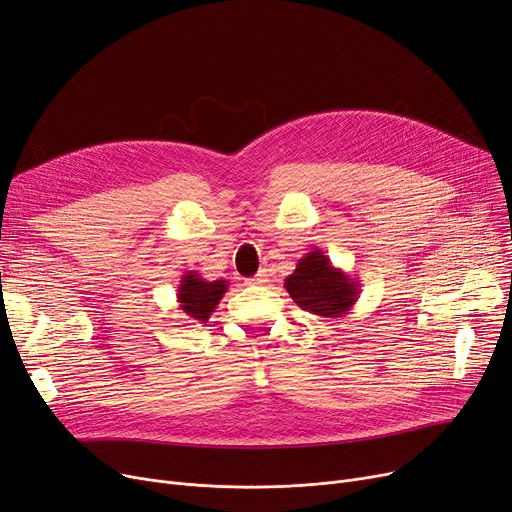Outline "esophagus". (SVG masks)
<instances>
[{"label":"esophagus","instance_id":"obj_1","mask_svg":"<svg viewBox=\"0 0 512 512\" xmlns=\"http://www.w3.org/2000/svg\"><path fill=\"white\" fill-rule=\"evenodd\" d=\"M265 282H268V274H265V270H261L259 274H255L253 278L247 280L249 286H253V284H265Z\"/></svg>","mask_w":512,"mask_h":512}]
</instances>
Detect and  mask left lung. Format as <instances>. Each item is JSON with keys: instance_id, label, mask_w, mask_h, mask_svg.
Masks as SVG:
<instances>
[{"instance_id": "8db88e82", "label": "left lung", "mask_w": 512, "mask_h": 512, "mask_svg": "<svg viewBox=\"0 0 512 512\" xmlns=\"http://www.w3.org/2000/svg\"><path fill=\"white\" fill-rule=\"evenodd\" d=\"M284 288L301 309L326 320L347 316L360 297L358 280L335 268L322 249L299 259Z\"/></svg>"}]
</instances>
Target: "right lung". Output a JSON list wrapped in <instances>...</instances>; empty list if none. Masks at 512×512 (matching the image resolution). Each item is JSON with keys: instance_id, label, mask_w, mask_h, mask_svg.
I'll return each mask as SVG.
<instances>
[{"instance_id": "1", "label": "right lung", "mask_w": 512, "mask_h": 512, "mask_svg": "<svg viewBox=\"0 0 512 512\" xmlns=\"http://www.w3.org/2000/svg\"><path fill=\"white\" fill-rule=\"evenodd\" d=\"M228 291V280H205L198 272H186L177 286V303L184 316L203 324L211 318L221 297Z\"/></svg>"}]
</instances>
